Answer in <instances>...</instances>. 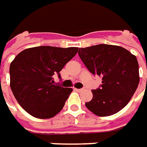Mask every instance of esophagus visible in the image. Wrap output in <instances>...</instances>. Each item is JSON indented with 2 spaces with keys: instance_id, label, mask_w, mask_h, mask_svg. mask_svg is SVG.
I'll return each instance as SVG.
<instances>
[{
  "instance_id": "34e87169",
  "label": "esophagus",
  "mask_w": 147,
  "mask_h": 147,
  "mask_svg": "<svg viewBox=\"0 0 147 147\" xmlns=\"http://www.w3.org/2000/svg\"><path fill=\"white\" fill-rule=\"evenodd\" d=\"M74 90H75V91H77V92H82L83 89H82V88H81V89H78V88H74Z\"/></svg>"
}]
</instances>
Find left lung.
Returning <instances> with one entry per match:
<instances>
[{"label":"left lung","mask_w":147,"mask_h":147,"mask_svg":"<svg viewBox=\"0 0 147 147\" xmlns=\"http://www.w3.org/2000/svg\"><path fill=\"white\" fill-rule=\"evenodd\" d=\"M79 57L92 74L102 78L100 88L85 105L98 116H110L125 107L139 84L136 56L123 47L100 44L79 48Z\"/></svg>","instance_id":"left-lung-1"}]
</instances>
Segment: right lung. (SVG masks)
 I'll use <instances>...</instances> for the list:
<instances>
[{"mask_svg": "<svg viewBox=\"0 0 147 147\" xmlns=\"http://www.w3.org/2000/svg\"><path fill=\"white\" fill-rule=\"evenodd\" d=\"M78 51V47L41 46L16 55L9 66L10 88L18 103L32 116L50 119L63 109L73 89L54 84L58 74Z\"/></svg>", "mask_w": 147, "mask_h": 147, "instance_id": "1", "label": "right lung"}]
</instances>
